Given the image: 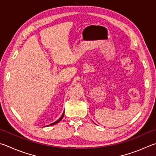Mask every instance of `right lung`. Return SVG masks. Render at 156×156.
Wrapping results in <instances>:
<instances>
[{"label": "right lung", "instance_id": "obj_1", "mask_svg": "<svg viewBox=\"0 0 156 156\" xmlns=\"http://www.w3.org/2000/svg\"><path fill=\"white\" fill-rule=\"evenodd\" d=\"M64 112H63V114H62V115L61 116V117H60V118L57 120V121H56L55 122H53V123H51V124H50V125H46V126H45V127H48V126H51V125H55V124H57V122H59L60 121H61V120L62 119V118H63V116H64Z\"/></svg>", "mask_w": 156, "mask_h": 156}]
</instances>
